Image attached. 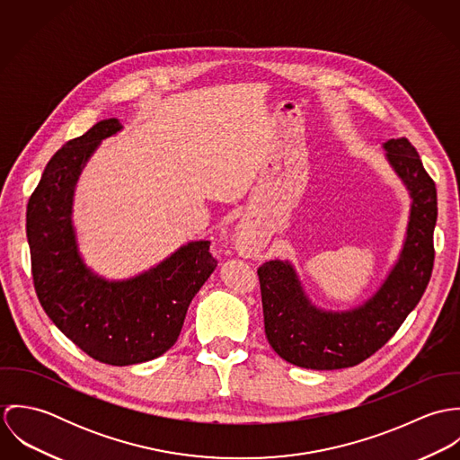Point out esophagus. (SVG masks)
<instances>
[{"label":"esophagus","mask_w":460,"mask_h":460,"mask_svg":"<svg viewBox=\"0 0 460 460\" xmlns=\"http://www.w3.org/2000/svg\"><path fill=\"white\" fill-rule=\"evenodd\" d=\"M239 248H244V243L239 239Z\"/></svg>","instance_id":"34e87169"}]
</instances>
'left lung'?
<instances>
[{"label":"left lung","mask_w":460,"mask_h":460,"mask_svg":"<svg viewBox=\"0 0 460 460\" xmlns=\"http://www.w3.org/2000/svg\"><path fill=\"white\" fill-rule=\"evenodd\" d=\"M386 157L411 195L407 234L398 262L381 288L349 312L310 303L290 262L259 267L265 336L285 361L312 370L356 367L376 354L420 303L434 267L436 184L407 137L388 139Z\"/></svg>","instance_id":"8db88e82"}]
</instances>
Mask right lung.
<instances>
[{"label": "right lung", "mask_w": 460, "mask_h": 460, "mask_svg": "<svg viewBox=\"0 0 460 460\" xmlns=\"http://www.w3.org/2000/svg\"><path fill=\"white\" fill-rule=\"evenodd\" d=\"M120 129L117 119H108L66 141L48 163L26 210L33 285L44 312L83 352L113 367L164 354L217 265L208 241L190 243L124 281H108L84 265L70 219L74 188L99 143Z\"/></svg>", "instance_id": "1"}]
</instances>
